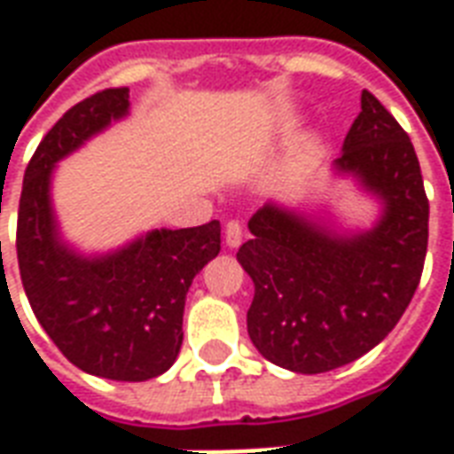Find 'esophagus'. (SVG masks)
Masks as SVG:
<instances>
[{
    "instance_id": "34e87169",
    "label": "esophagus",
    "mask_w": 454,
    "mask_h": 454,
    "mask_svg": "<svg viewBox=\"0 0 454 454\" xmlns=\"http://www.w3.org/2000/svg\"><path fill=\"white\" fill-rule=\"evenodd\" d=\"M228 247H238L243 243V226L238 221H228L226 223V236H223Z\"/></svg>"
}]
</instances>
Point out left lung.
<instances>
[{
	"instance_id": "left-lung-1",
	"label": "left lung",
	"mask_w": 454,
	"mask_h": 454,
	"mask_svg": "<svg viewBox=\"0 0 454 454\" xmlns=\"http://www.w3.org/2000/svg\"><path fill=\"white\" fill-rule=\"evenodd\" d=\"M360 106L333 175L380 204L372 228L348 231L267 201L238 250L255 285L247 335L265 360L296 374L331 372L380 345L423 272L428 199L413 143L367 90Z\"/></svg>"
}]
</instances>
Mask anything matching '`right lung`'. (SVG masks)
<instances>
[{"label": "right lung", "mask_w": 454, "mask_h": 454, "mask_svg": "<svg viewBox=\"0 0 454 454\" xmlns=\"http://www.w3.org/2000/svg\"><path fill=\"white\" fill-rule=\"evenodd\" d=\"M129 109L126 87L104 90L45 133L24 175L16 255L38 324L74 367L104 380L145 381L177 360L187 292L221 250V223L155 228L90 255L65 240L51 194L55 168Z\"/></svg>", "instance_id": "add662e5"}]
</instances>
